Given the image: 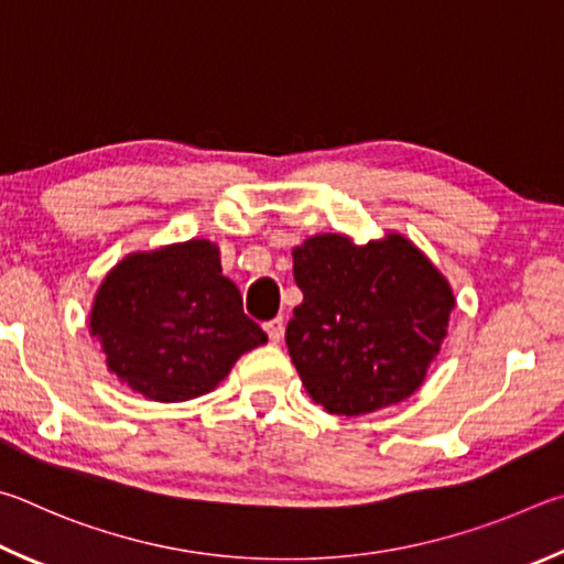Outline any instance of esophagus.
I'll list each match as a JSON object with an SVG mask.
<instances>
[{
    "label": "esophagus",
    "mask_w": 564,
    "mask_h": 564,
    "mask_svg": "<svg viewBox=\"0 0 564 564\" xmlns=\"http://www.w3.org/2000/svg\"><path fill=\"white\" fill-rule=\"evenodd\" d=\"M264 332H267V337H270V341L276 344V341L284 337V319L282 317H274L270 322H264Z\"/></svg>",
    "instance_id": "esophagus-1"
}]
</instances>
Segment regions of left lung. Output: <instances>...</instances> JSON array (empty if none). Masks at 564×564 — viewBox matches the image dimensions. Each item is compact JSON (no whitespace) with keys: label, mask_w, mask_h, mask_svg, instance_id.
<instances>
[{"label":"left lung","mask_w":564,"mask_h":564,"mask_svg":"<svg viewBox=\"0 0 564 564\" xmlns=\"http://www.w3.org/2000/svg\"><path fill=\"white\" fill-rule=\"evenodd\" d=\"M304 300L288 349L310 397L337 416H361L409 399L438 357L453 292L406 237L357 247L317 235L294 247Z\"/></svg>","instance_id":"8db88e82"}]
</instances>
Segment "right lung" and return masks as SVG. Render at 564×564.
Wrapping results in <instances>:
<instances>
[{"mask_svg":"<svg viewBox=\"0 0 564 564\" xmlns=\"http://www.w3.org/2000/svg\"><path fill=\"white\" fill-rule=\"evenodd\" d=\"M91 334L118 379L165 403L213 391L245 351L267 341L207 240L118 262L94 300Z\"/></svg>","mask_w":564,"mask_h":564,"instance_id":"right-lung-1","label":"right lung"}]
</instances>
